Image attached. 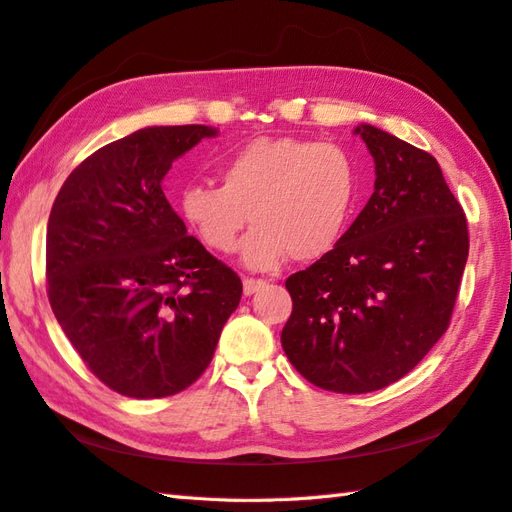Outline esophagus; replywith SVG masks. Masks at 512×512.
<instances>
[{
    "instance_id": "1",
    "label": "esophagus",
    "mask_w": 512,
    "mask_h": 512,
    "mask_svg": "<svg viewBox=\"0 0 512 512\" xmlns=\"http://www.w3.org/2000/svg\"><path fill=\"white\" fill-rule=\"evenodd\" d=\"M242 285H244V294L251 296V294H255L259 288H264L266 281H264V279H251V277H246V279L242 281Z\"/></svg>"
}]
</instances>
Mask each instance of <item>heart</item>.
<instances>
[{
    "label": "heart",
    "instance_id": "obj_1",
    "mask_svg": "<svg viewBox=\"0 0 512 512\" xmlns=\"http://www.w3.org/2000/svg\"><path fill=\"white\" fill-rule=\"evenodd\" d=\"M218 183L189 185L181 213L200 242L218 255L235 253L253 270L277 268L285 257L314 261L347 231L358 202L360 172L347 148L312 139H255L231 152Z\"/></svg>",
    "mask_w": 512,
    "mask_h": 512
}]
</instances>
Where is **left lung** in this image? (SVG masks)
<instances>
[{"instance_id":"left-lung-1","label":"left lung","mask_w":512,"mask_h":512,"mask_svg":"<svg viewBox=\"0 0 512 512\" xmlns=\"http://www.w3.org/2000/svg\"><path fill=\"white\" fill-rule=\"evenodd\" d=\"M375 192L340 242L285 281L281 347L307 382L362 395L408 375L451 320L469 255L462 207L430 152L360 124Z\"/></svg>"}]
</instances>
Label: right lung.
<instances>
[{
  "label": "right lung",
  "instance_id": "right-lung-1",
  "mask_svg": "<svg viewBox=\"0 0 512 512\" xmlns=\"http://www.w3.org/2000/svg\"><path fill=\"white\" fill-rule=\"evenodd\" d=\"M218 130L148 126L95 150L58 192L45 240L52 312L111 390L161 399L205 373L242 281L165 198L172 163Z\"/></svg>",
  "mask_w": 512,
  "mask_h": 512
}]
</instances>
